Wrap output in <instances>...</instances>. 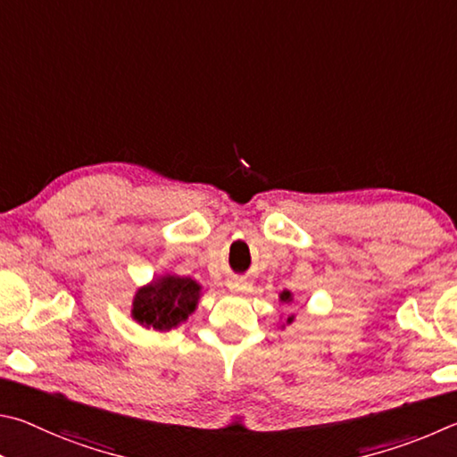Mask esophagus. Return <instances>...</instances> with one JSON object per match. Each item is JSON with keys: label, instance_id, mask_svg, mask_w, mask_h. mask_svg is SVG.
<instances>
[{"label": "esophagus", "instance_id": "34e87169", "mask_svg": "<svg viewBox=\"0 0 457 457\" xmlns=\"http://www.w3.org/2000/svg\"><path fill=\"white\" fill-rule=\"evenodd\" d=\"M228 287H230V289H233V291H241L243 283H241V281H230V283H228Z\"/></svg>", "mask_w": 457, "mask_h": 457}]
</instances>
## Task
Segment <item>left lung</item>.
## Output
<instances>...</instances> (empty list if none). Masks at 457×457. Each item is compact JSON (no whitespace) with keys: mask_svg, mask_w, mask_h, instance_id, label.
Instances as JSON below:
<instances>
[{"mask_svg":"<svg viewBox=\"0 0 457 457\" xmlns=\"http://www.w3.org/2000/svg\"><path fill=\"white\" fill-rule=\"evenodd\" d=\"M278 301L281 303H287V305H289V303H293V293L291 291H283L281 295H278ZM295 321V315H289L285 319V323L281 325V329H285V325H291Z\"/></svg>","mask_w":457,"mask_h":457,"instance_id":"1","label":"left lung"}]
</instances>
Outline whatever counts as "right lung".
<instances>
[{
  "instance_id": "1",
  "label": "right lung",
  "mask_w": 457,
  "mask_h": 457,
  "mask_svg": "<svg viewBox=\"0 0 457 457\" xmlns=\"http://www.w3.org/2000/svg\"><path fill=\"white\" fill-rule=\"evenodd\" d=\"M200 289V283L190 277L160 275L136 291L132 319L144 329L170 331L195 313Z\"/></svg>"
}]
</instances>
